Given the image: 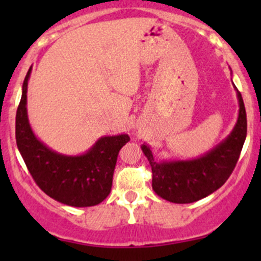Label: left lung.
<instances>
[{"instance_id":"obj_1","label":"left lung","mask_w":261,"mask_h":261,"mask_svg":"<svg viewBox=\"0 0 261 261\" xmlns=\"http://www.w3.org/2000/svg\"><path fill=\"white\" fill-rule=\"evenodd\" d=\"M236 94L239 117L235 127L225 140L202 156L156 162L150 147L143 144L141 150L151 167L152 189L158 196L173 203H192L210 196L228 179L240 156L247 131L243 97L238 89Z\"/></svg>"}]
</instances>
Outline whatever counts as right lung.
Wrapping results in <instances>:
<instances>
[{"label": "right lung", "instance_id": "obj_1", "mask_svg": "<svg viewBox=\"0 0 261 261\" xmlns=\"http://www.w3.org/2000/svg\"><path fill=\"white\" fill-rule=\"evenodd\" d=\"M16 112V144L40 189L55 201L72 207H91L101 203L111 192L114 170L120 149L130 141L126 134L102 136L81 155H64L41 143L31 128L28 117V82Z\"/></svg>", "mask_w": 261, "mask_h": 261}]
</instances>
